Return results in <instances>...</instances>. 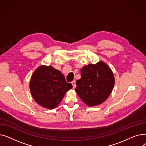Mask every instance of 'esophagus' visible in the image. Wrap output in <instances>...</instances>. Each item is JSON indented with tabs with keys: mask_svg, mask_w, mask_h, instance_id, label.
Here are the masks:
<instances>
[{
	"mask_svg": "<svg viewBox=\"0 0 146 146\" xmlns=\"http://www.w3.org/2000/svg\"><path fill=\"white\" fill-rule=\"evenodd\" d=\"M72 84L73 85V88L74 89L76 87V81L75 80H73L72 82Z\"/></svg>",
	"mask_w": 146,
	"mask_h": 146,
	"instance_id": "1",
	"label": "esophagus"
}]
</instances>
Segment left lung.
Returning a JSON list of instances; mask_svg holds the SVG:
<instances>
[{"label": "left lung", "mask_w": 146, "mask_h": 146, "mask_svg": "<svg viewBox=\"0 0 146 146\" xmlns=\"http://www.w3.org/2000/svg\"><path fill=\"white\" fill-rule=\"evenodd\" d=\"M81 78L76 81L75 91L82 101L89 106L103 103L110 95L115 79L111 68L100 61L80 70Z\"/></svg>", "instance_id": "obj_1"}]
</instances>
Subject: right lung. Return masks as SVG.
I'll return each instance as SVG.
<instances>
[{"instance_id":"add662e5","label":"right lung","mask_w":146,"mask_h":146,"mask_svg":"<svg viewBox=\"0 0 146 146\" xmlns=\"http://www.w3.org/2000/svg\"><path fill=\"white\" fill-rule=\"evenodd\" d=\"M31 95L36 102L52 110L60 104L66 92L72 88L60 71L51 66H40L34 72L29 84Z\"/></svg>"}]
</instances>
